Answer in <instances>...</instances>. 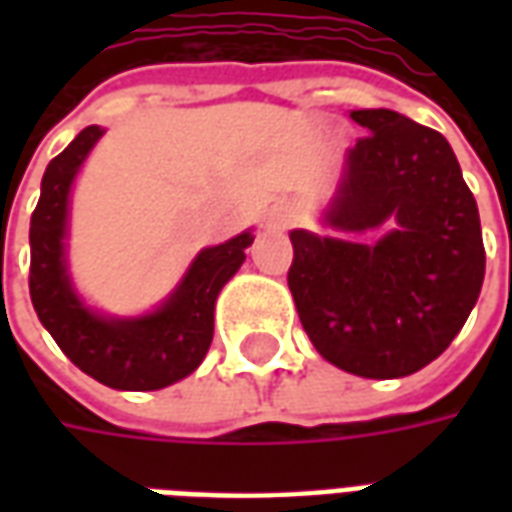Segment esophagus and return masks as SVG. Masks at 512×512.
Instances as JSON below:
<instances>
[{"label": "esophagus", "instance_id": "esophagus-1", "mask_svg": "<svg viewBox=\"0 0 512 512\" xmlns=\"http://www.w3.org/2000/svg\"><path fill=\"white\" fill-rule=\"evenodd\" d=\"M290 219H293V213H290V208H285V205H274V208L266 213V224L268 227H274V230H285V227H290Z\"/></svg>", "mask_w": 512, "mask_h": 512}]
</instances>
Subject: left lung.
I'll list each match as a JSON object with an SVG mask.
<instances>
[{
    "mask_svg": "<svg viewBox=\"0 0 512 512\" xmlns=\"http://www.w3.org/2000/svg\"><path fill=\"white\" fill-rule=\"evenodd\" d=\"M321 224L293 230L288 288L315 351L345 373L403 378L461 332L485 277L480 213L450 142L392 109H356Z\"/></svg>",
    "mask_w": 512,
    "mask_h": 512,
    "instance_id": "obj_1",
    "label": "left lung"
}]
</instances>
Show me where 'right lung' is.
<instances>
[{
    "mask_svg": "<svg viewBox=\"0 0 512 512\" xmlns=\"http://www.w3.org/2000/svg\"><path fill=\"white\" fill-rule=\"evenodd\" d=\"M101 136L104 128L87 126L43 172L29 222V296L46 332L82 373L123 392H153L202 365L213 340L216 299L246 260L255 233L205 246L156 310L126 318L93 310L68 271V216L73 180Z\"/></svg>",
    "mask_w": 512,
    "mask_h": 512,
    "instance_id": "add662e5",
    "label": "right lung"
}]
</instances>
